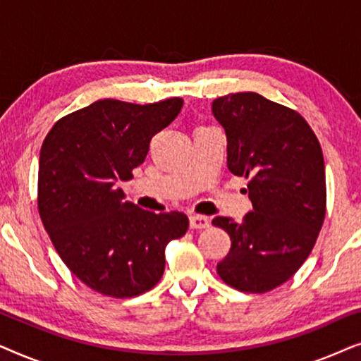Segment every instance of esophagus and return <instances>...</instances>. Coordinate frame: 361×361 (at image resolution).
<instances>
[{
	"label": "esophagus",
	"instance_id": "1",
	"mask_svg": "<svg viewBox=\"0 0 361 361\" xmlns=\"http://www.w3.org/2000/svg\"><path fill=\"white\" fill-rule=\"evenodd\" d=\"M189 225L192 230H205L210 226V220L204 215H190Z\"/></svg>",
	"mask_w": 361,
	"mask_h": 361
}]
</instances>
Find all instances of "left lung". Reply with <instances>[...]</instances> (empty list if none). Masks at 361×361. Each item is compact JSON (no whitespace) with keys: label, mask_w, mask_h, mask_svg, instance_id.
I'll return each mask as SVG.
<instances>
[{"label":"left lung","mask_w":361,"mask_h":361,"mask_svg":"<svg viewBox=\"0 0 361 361\" xmlns=\"http://www.w3.org/2000/svg\"><path fill=\"white\" fill-rule=\"evenodd\" d=\"M212 111L228 141V171L248 179L253 204L240 224L228 216L212 220L231 240L216 273L241 293H269L298 273L322 228V147L298 111L259 93L220 97Z\"/></svg>","instance_id":"left-lung-1"}]
</instances>
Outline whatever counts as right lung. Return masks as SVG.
I'll use <instances>...</instances> for the list:
<instances>
[{
    "mask_svg": "<svg viewBox=\"0 0 361 361\" xmlns=\"http://www.w3.org/2000/svg\"><path fill=\"white\" fill-rule=\"evenodd\" d=\"M179 97L137 105L105 98L62 116L41 147L37 210L63 263L83 284L115 299L154 288L164 250L189 219L152 214L116 184L142 164L151 137L179 115Z\"/></svg>",
    "mask_w": 361,
    "mask_h": 361,
    "instance_id": "right-lung-1",
    "label": "right lung"
}]
</instances>
